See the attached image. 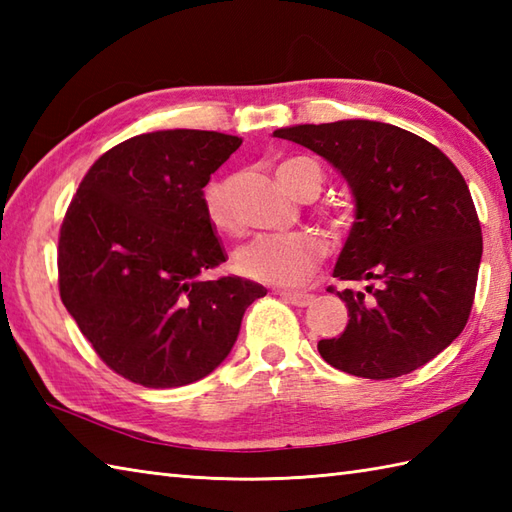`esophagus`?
Instances as JSON below:
<instances>
[{
	"label": "esophagus",
	"instance_id": "obj_1",
	"mask_svg": "<svg viewBox=\"0 0 512 512\" xmlns=\"http://www.w3.org/2000/svg\"><path fill=\"white\" fill-rule=\"evenodd\" d=\"M279 297L284 299L286 303H292V306L297 308H306L312 303V295H303V292H279Z\"/></svg>",
	"mask_w": 512,
	"mask_h": 512
}]
</instances>
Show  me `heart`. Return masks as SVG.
Here are the masks:
<instances>
[{
	"mask_svg": "<svg viewBox=\"0 0 512 512\" xmlns=\"http://www.w3.org/2000/svg\"><path fill=\"white\" fill-rule=\"evenodd\" d=\"M277 178L288 193L301 200L317 198L323 184V169L314 158H288L277 167ZM206 220L224 233L235 231L233 178H215L202 191ZM323 259V244L308 233H268L237 250L235 268L244 277L268 286H299Z\"/></svg>",
	"mask_w": 512,
	"mask_h": 512,
	"instance_id": "obj_1",
	"label": "heart"
}]
</instances>
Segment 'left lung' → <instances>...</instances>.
<instances>
[{"label": "left lung", "instance_id": "1", "mask_svg": "<svg viewBox=\"0 0 512 512\" xmlns=\"http://www.w3.org/2000/svg\"><path fill=\"white\" fill-rule=\"evenodd\" d=\"M273 136L323 156L354 195L334 277L367 286L336 290L350 321L339 339L319 341L323 361L372 380L429 363L469 321L482 259L480 220L458 167L407 129L361 118Z\"/></svg>", "mask_w": 512, "mask_h": 512}]
</instances>
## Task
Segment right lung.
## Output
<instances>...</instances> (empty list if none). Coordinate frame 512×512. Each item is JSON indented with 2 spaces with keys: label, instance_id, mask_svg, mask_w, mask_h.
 <instances>
[{
  "label": "right lung",
  "instance_id": "add662e5",
  "mask_svg": "<svg viewBox=\"0 0 512 512\" xmlns=\"http://www.w3.org/2000/svg\"><path fill=\"white\" fill-rule=\"evenodd\" d=\"M239 145L200 129L129 138L94 162L63 217V306L103 363L136 385L209 376L266 295L242 277L202 279L226 262L202 191Z\"/></svg>",
  "mask_w": 512,
  "mask_h": 512
}]
</instances>
